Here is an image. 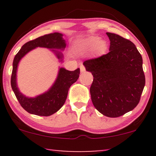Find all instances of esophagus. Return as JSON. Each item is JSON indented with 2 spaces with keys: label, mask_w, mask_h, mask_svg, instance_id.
<instances>
[{
  "label": "esophagus",
  "mask_w": 156,
  "mask_h": 156,
  "mask_svg": "<svg viewBox=\"0 0 156 156\" xmlns=\"http://www.w3.org/2000/svg\"><path fill=\"white\" fill-rule=\"evenodd\" d=\"M80 67L81 72H85V70H86V69H85V67L83 65H81Z\"/></svg>",
  "instance_id": "obj_1"
}]
</instances>
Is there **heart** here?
Returning a JSON list of instances; mask_svg holds the SVG:
<instances>
[{
	"label": "heart",
	"mask_w": 156,
	"mask_h": 156,
	"mask_svg": "<svg viewBox=\"0 0 156 156\" xmlns=\"http://www.w3.org/2000/svg\"><path fill=\"white\" fill-rule=\"evenodd\" d=\"M76 50L80 54L92 52L95 56H101L108 50V44L104 40L98 37H91L76 44Z\"/></svg>",
	"instance_id": "obj_1"
}]
</instances>
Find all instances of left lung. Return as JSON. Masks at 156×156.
Here are the masks:
<instances>
[{"mask_svg": "<svg viewBox=\"0 0 156 156\" xmlns=\"http://www.w3.org/2000/svg\"><path fill=\"white\" fill-rule=\"evenodd\" d=\"M109 52L84 62L94 76L90 94L94 107L104 116L116 118L139 103L146 79L143 59L135 44L114 33H106Z\"/></svg>", "mask_w": 156, "mask_h": 156, "instance_id": "obj_1", "label": "left lung"}]
</instances>
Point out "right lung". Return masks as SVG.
<instances>
[{"label":"right lung","mask_w":156,"mask_h":156,"mask_svg":"<svg viewBox=\"0 0 156 156\" xmlns=\"http://www.w3.org/2000/svg\"><path fill=\"white\" fill-rule=\"evenodd\" d=\"M62 37V35L61 33H54L30 40L23 45L14 57L10 80L11 87L21 106L30 114L48 116L60 109L67 99L69 87L76 82L80 76V69L79 68L74 71H69L65 68H60L55 84L50 90L44 94L35 98H28L23 95L18 90L16 84V72L18 65L21 58L30 51L37 47L64 50L66 44L65 40ZM55 52L57 57L62 59V54L57 51H55Z\"/></svg>","instance_id":"add662e5"}]
</instances>
